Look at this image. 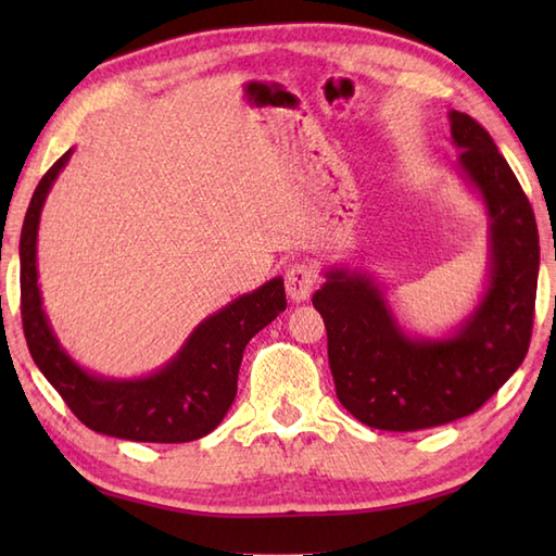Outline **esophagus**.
I'll use <instances>...</instances> for the list:
<instances>
[{"label": "esophagus", "mask_w": 556, "mask_h": 556, "mask_svg": "<svg viewBox=\"0 0 556 556\" xmlns=\"http://www.w3.org/2000/svg\"><path fill=\"white\" fill-rule=\"evenodd\" d=\"M315 281H317V275L308 263L289 265L287 277H285V287H287L289 299L296 301V303L308 301V296L315 289Z\"/></svg>", "instance_id": "34e87169"}]
</instances>
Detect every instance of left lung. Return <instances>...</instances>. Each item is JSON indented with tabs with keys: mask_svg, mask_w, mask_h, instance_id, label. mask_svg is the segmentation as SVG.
<instances>
[{
	"mask_svg": "<svg viewBox=\"0 0 556 556\" xmlns=\"http://www.w3.org/2000/svg\"><path fill=\"white\" fill-rule=\"evenodd\" d=\"M448 122L458 172L490 217V281L473 315L446 339L408 337L372 277L337 267L313 296L341 406L377 430L413 432L476 413L518 370L533 334V207L485 128L456 110Z\"/></svg>",
	"mask_w": 556,
	"mask_h": 556,
	"instance_id": "obj_1",
	"label": "left lung"
}]
</instances>
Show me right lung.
I'll return each mask as SVG.
<instances>
[{"instance_id":"right-lung-1","label":"right lung","mask_w":556,"mask_h":556,"mask_svg":"<svg viewBox=\"0 0 556 556\" xmlns=\"http://www.w3.org/2000/svg\"><path fill=\"white\" fill-rule=\"evenodd\" d=\"M66 150L30 198L21 229V320L28 351L74 416L100 434L131 442L179 444L210 434L227 416L236 396L243 349L260 329L287 308L285 281L269 279L253 293H243L227 308L205 317L181 351L140 380H110L83 370L59 346L42 311L38 287V227L45 198L71 157Z\"/></svg>"}]
</instances>
